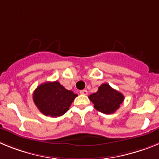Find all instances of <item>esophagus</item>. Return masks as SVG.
Listing matches in <instances>:
<instances>
[{"label": "esophagus", "mask_w": 159, "mask_h": 159, "mask_svg": "<svg viewBox=\"0 0 159 159\" xmlns=\"http://www.w3.org/2000/svg\"><path fill=\"white\" fill-rule=\"evenodd\" d=\"M80 93L81 94V95H88V91L87 90H82V91H80Z\"/></svg>", "instance_id": "obj_1"}]
</instances>
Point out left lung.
Here are the masks:
<instances>
[{"label":"left lung","instance_id":"1","mask_svg":"<svg viewBox=\"0 0 159 159\" xmlns=\"http://www.w3.org/2000/svg\"><path fill=\"white\" fill-rule=\"evenodd\" d=\"M88 98L93 102L97 111L104 114L115 113L124 100L123 94L107 84H102L98 91L90 95Z\"/></svg>","mask_w":159,"mask_h":159}]
</instances>
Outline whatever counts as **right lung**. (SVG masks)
Returning <instances> with one entry per match:
<instances>
[{"label": "right lung", "instance_id": "right-lung-1", "mask_svg": "<svg viewBox=\"0 0 159 159\" xmlns=\"http://www.w3.org/2000/svg\"><path fill=\"white\" fill-rule=\"evenodd\" d=\"M77 96L58 81H54L40 84L34 91L32 97L42 114L50 117H59L69 110L71 102Z\"/></svg>", "mask_w": 159, "mask_h": 159}]
</instances>
